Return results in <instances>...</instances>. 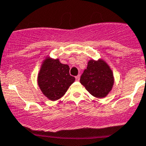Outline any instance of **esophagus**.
<instances>
[{
	"instance_id": "obj_1",
	"label": "esophagus",
	"mask_w": 146,
	"mask_h": 146,
	"mask_svg": "<svg viewBox=\"0 0 146 146\" xmlns=\"http://www.w3.org/2000/svg\"><path fill=\"white\" fill-rule=\"evenodd\" d=\"M76 80H77V81H79V80H80V76H76Z\"/></svg>"
}]
</instances>
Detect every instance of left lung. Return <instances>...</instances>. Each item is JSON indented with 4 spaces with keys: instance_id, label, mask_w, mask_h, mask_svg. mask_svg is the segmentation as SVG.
Instances as JSON below:
<instances>
[{
    "instance_id": "obj_1",
    "label": "left lung",
    "mask_w": 146,
    "mask_h": 146,
    "mask_svg": "<svg viewBox=\"0 0 146 146\" xmlns=\"http://www.w3.org/2000/svg\"><path fill=\"white\" fill-rule=\"evenodd\" d=\"M80 83L94 97L102 98L111 91L114 84L113 73L102 60H90L80 79Z\"/></svg>"
}]
</instances>
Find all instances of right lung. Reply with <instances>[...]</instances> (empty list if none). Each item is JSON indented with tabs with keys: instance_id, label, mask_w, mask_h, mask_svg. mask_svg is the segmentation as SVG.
<instances>
[{
	"instance_id": "add662e5",
	"label": "right lung",
	"mask_w": 146,
	"mask_h": 146,
	"mask_svg": "<svg viewBox=\"0 0 146 146\" xmlns=\"http://www.w3.org/2000/svg\"><path fill=\"white\" fill-rule=\"evenodd\" d=\"M69 70V66L62 64L58 59L44 60L38 75V85L47 98L55 101L65 95L76 80Z\"/></svg>"
}]
</instances>
